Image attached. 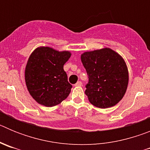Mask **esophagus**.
<instances>
[{
	"instance_id": "esophagus-1",
	"label": "esophagus",
	"mask_w": 150,
	"mask_h": 150,
	"mask_svg": "<svg viewBox=\"0 0 150 150\" xmlns=\"http://www.w3.org/2000/svg\"><path fill=\"white\" fill-rule=\"evenodd\" d=\"M82 85H83V83H82L81 81H78L74 86H82Z\"/></svg>"
}]
</instances>
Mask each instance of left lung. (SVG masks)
Segmentation results:
<instances>
[{"instance_id":"1","label":"left lung","mask_w":150,"mask_h":150,"mask_svg":"<svg viewBox=\"0 0 150 150\" xmlns=\"http://www.w3.org/2000/svg\"><path fill=\"white\" fill-rule=\"evenodd\" d=\"M81 61L88 76L85 93L91 104L105 109L118 104L125 94L128 71L122 57L110 48L86 52Z\"/></svg>"}]
</instances>
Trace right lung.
<instances>
[{"label":"right lung","mask_w":150,"mask_h":150,"mask_svg":"<svg viewBox=\"0 0 150 150\" xmlns=\"http://www.w3.org/2000/svg\"><path fill=\"white\" fill-rule=\"evenodd\" d=\"M71 53L59 52L48 46L38 47L30 54L25 71L30 95L38 104L53 107L62 103L71 92L64 64Z\"/></svg>","instance_id":"1"}]
</instances>
